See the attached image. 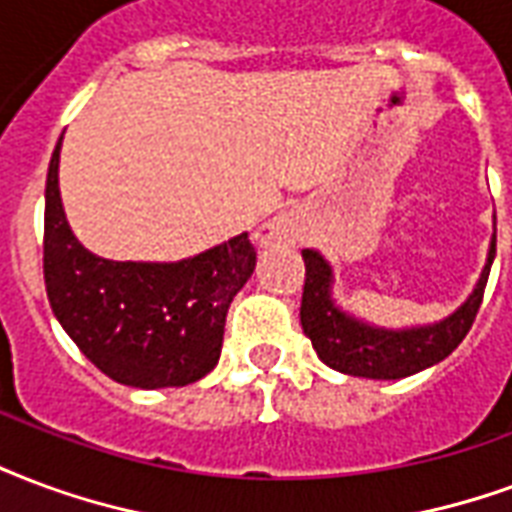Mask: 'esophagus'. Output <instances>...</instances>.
I'll use <instances>...</instances> for the list:
<instances>
[{
  "mask_svg": "<svg viewBox=\"0 0 512 512\" xmlns=\"http://www.w3.org/2000/svg\"><path fill=\"white\" fill-rule=\"evenodd\" d=\"M287 225H282V222H268V225L260 227V233H257V238H260V244H279V241H285L287 238Z\"/></svg>",
  "mask_w": 512,
  "mask_h": 512,
  "instance_id": "esophagus-1",
  "label": "esophagus"
}]
</instances>
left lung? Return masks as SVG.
I'll return each instance as SVG.
<instances>
[{
	"instance_id": "8db88e82",
	"label": "left lung",
	"mask_w": 512,
	"mask_h": 512,
	"mask_svg": "<svg viewBox=\"0 0 512 512\" xmlns=\"http://www.w3.org/2000/svg\"><path fill=\"white\" fill-rule=\"evenodd\" d=\"M306 263L304 298H301V325L312 339L317 358L336 372L366 380H401L434 363L445 361L475 323L483 301L488 271L497 255V238H491L486 266L480 271L475 290L456 312L439 323L415 328H380L358 320L333 301V268L320 252L304 249Z\"/></svg>"
}]
</instances>
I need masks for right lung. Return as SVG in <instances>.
<instances>
[{
    "instance_id": "1",
    "label": "right lung",
    "mask_w": 512,
    "mask_h": 512,
    "mask_svg": "<svg viewBox=\"0 0 512 512\" xmlns=\"http://www.w3.org/2000/svg\"><path fill=\"white\" fill-rule=\"evenodd\" d=\"M59 151L45 179L43 271L56 320L111 380L157 391L206 377L219 361L230 301L257 263L249 236L176 263H121L94 255L67 225Z\"/></svg>"
}]
</instances>
